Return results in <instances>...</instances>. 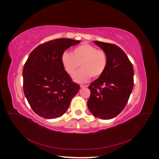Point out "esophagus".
Wrapping results in <instances>:
<instances>
[{
	"mask_svg": "<svg viewBox=\"0 0 159 159\" xmlns=\"http://www.w3.org/2000/svg\"><path fill=\"white\" fill-rule=\"evenodd\" d=\"M86 87H88V86L86 85H80V88H86Z\"/></svg>",
	"mask_w": 159,
	"mask_h": 159,
	"instance_id": "obj_1",
	"label": "esophagus"
}]
</instances>
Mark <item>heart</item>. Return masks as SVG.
Instances as JSON below:
<instances>
[{"label": "heart", "mask_w": 159, "mask_h": 159, "mask_svg": "<svg viewBox=\"0 0 159 159\" xmlns=\"http://www.w3.org/2000/svg\"><path fill=\"white\" fill-rule=\"evenodd\" d=\"M61 62L65 71L70 75H74L80 66L81 69L74 75L73 79L78 83H84L91 77L97 78L104 73L108 57L104 51L84 43L74 48L71 53L66 51L62 53Z\"/></svg>", "instance_id": "heart-1"}]
</instances>
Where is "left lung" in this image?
<instances>
[{"label": "left lung", "instance_id": "left-lung-1", "mask_svg": "<svg viewBox=\"0 0 159 159\" xmlns=\"http://www.w3.org/2000/svg\"><path fill=\"white\" fill-rule=\"evenodd\" d=\"M107 56L104 73L89 86L88 107L93 116L111 119L125 107L133 88V65L124 51L115 44L93 41Z\"/></svg>", "mask_w": 159, "mask_h": 159}]
</instances>
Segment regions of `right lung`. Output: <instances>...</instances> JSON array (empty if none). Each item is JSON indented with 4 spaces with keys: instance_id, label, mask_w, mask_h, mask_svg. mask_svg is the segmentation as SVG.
Listing matches in <instances>:
<instances>
[{
    "instance_id": "add662e5",
    "label": "right lung",
    "mask_w": 159,
    "mask_h": 159,
    "mask_svg": "<svg viewBox=\"0 0 159 159\" xmlns=\"http://www.w3.org/2000/svg\"><path fill=\"white\" fill-rule=\"evenodd\" d=\"M81 41L68 38L50 40L36 47L24 66L23 89L37 115L51 119L61 117L80 89L61 62V56Z\"/></svg>"
}]
</instances>
